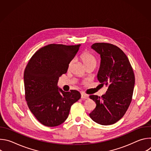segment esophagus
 Wrapping results in <instances>:
<instances>
[{"label":"esophagus","instance_id":"34e87169","mask_svg":"<svg viewBox=\"0 0 151 151\" xmlns=\"http://www.w3.org/2000/svg\"><path fill=\"white\" fill-rule=\"evenodd\" d=\"M81 99H88V96L87 95V94H85L83 93H81Z\"/></svg>","mask_w":151,"mask_h":151}]
</instances>
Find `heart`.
Segmentation results:
<instances>
[{"instance_id":"heart-1","label":"heart","mask_w":151,"mask_h":151,"mask_svg":"<svg viewBox=\"0 0 151 151\" xmlns=\"http://www.w3.org/2000/svg\"><path fill=\"white\" fill-rule=\"evenodd\" d=\"M80 58L82 60V61L83 62L85 67L90 65V64H95L96 65V58L95 56L89 52H85L82 53L80 56ZM72 62H73V60H72L69 63V67L70 66Z\"/></svg>"}]
</instances>
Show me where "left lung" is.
I'll list each match as a JSON object with an SVG mask.
<instances>
[{
    "mask_svg": "<svg viewBox=\"0 0 151 151\" xmlns=\"http://www.w3.org/2000/svg\"><path fill=\"white\" fill-rule=\"evenodd\" d=\"M91 48L101 57L97 79L108 88L101 97L90 96L96 102V107L89 115L97 124H114L123 117L132 100L135 83L134 72L127 55L116 45L95 43Z\"/></svg>",
    "mask_w": 151,
    "mask_h": 151,
    "instance_id": "left-lung-1",
    "label": "left lung"
}]
</instances>
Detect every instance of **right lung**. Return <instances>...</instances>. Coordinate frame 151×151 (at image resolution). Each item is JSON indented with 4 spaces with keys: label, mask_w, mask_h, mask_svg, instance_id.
Instances as JSON below:
<instances>
[{
    "label": "right lung",
    "mask_w": 151,
    "mask_h": 151,
    "mask_svg": "<svg viewBox=\"0 0 151 151\" xmlns=\"http://www.w3.org/2000/svg\"><path fill=\"white\" fill-rule=\"evenodd\" d=\"M50 44L37 50L24 72L25 99L36 118L47 127L58 126L68 118L72 105L81 98L76 90L59 89V77L66 73L69 64L80 47Z\"/></svg>",
    "instance_id": "obj_1"
}]
</instances>
